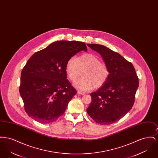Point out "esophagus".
<instances>
[{
	"label": "esophagus",
	"mask_w": 158,
	"mask_h": 158,
	"mask_svg": "<svg viewBox=\"0 0 158 158\" xmlns=\"http://www.w3.org/2000/svg\"><path fill=\"white\" fill-rule=\"evenodd\" d=\"M77 93V94H80V95H84L85 94L84 92H82V91H80V90H78Z\"/></svg>",
	"instance_id": "34e87169"
}]
</instances>
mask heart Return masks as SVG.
I'll return each mask as SVG.
<instances>
[{
	"instance_id": "1",
	"label": "heart",
	"mask_w": 158,
	"mask_h": 158,
	"mask_svg": "<svg viewBox=\"0 0 158 158\" xmlns=\"http://www.w3.org/2000/svg\"><path fill=\"white\" fill-rule=\"evenodd\" d=\"M66 70L68 79L74 82L82 75L84 77L74 83L79 90L86 91L99 88L104 85L109 76L107 66L101 63L95 54L88 53L83 54L76 59L71 57L66 63Z\"/></svg>"
}]
</instances>
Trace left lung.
Segmentation results:
<instances>
[{
	"label": "left lung",
	"mask_w": 158,
	"mask_h": 158,
	"mask_svg": "<svg viewBox=\"0 0 158 158\" xmlns=\"http://www.w3.org/2000/svg\"><path fill=\"white\" fill-rule=\"evenodd\" d=\"M102 56L109 70L107 81L95 92L86 111L99 124L109 125L120 120L132 108L139 79L135 69L120 54L104 45L88 44Z\"/></svg>",
	"instance_id": "1"
}]
</instances>
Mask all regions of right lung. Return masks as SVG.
Returning <instances> with one entry per match:
<instances>
[{
  "mask_svg": "<svg viewBox=\"0 0 158 158\" xmlns=\"http://www.w3.org/2000/svg\"><path fill=\"white\" fill-rule=\"evenodd\" d=\"M87 47L82 42L59 41L34 53L23 68L19 93L24 109L43 124L57 120L76 90L67 79L69 59Z\"/></svg>",
  "mask_w": 158,
  "mask_h": 158,
  "instance_id": "add662e5",
  "label": "right lung"
}]
</instances>
